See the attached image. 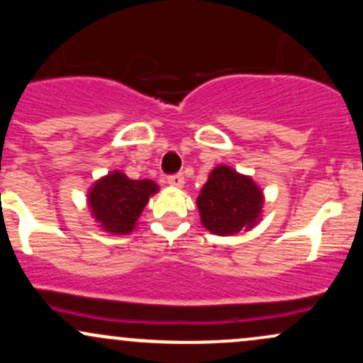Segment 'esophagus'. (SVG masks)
<instances>
[{
    "mask_svg": "<svg viewBox=\"0 0 363 363\" xmlns=\"http://www.w3.org/2000/svg\"><path fill=\"white\" fill-rule=\"evenodd\" d=\"M167 182L174 187H182L184 186V176L182 174H174V176L167 177Z\"/></svg>",
    "mask_w": 363,
    "mask_h": 363,
    "instance_id": "1",
    "label": "esophagus"
}]
</instances>
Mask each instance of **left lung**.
<instances>
[{"label":"left lung","mask_w":363,"mask_h":363,"mask_svg":"<svg viewBox=\"0 0 363 363\" xmlns=\"http://www.w3.org/2000/svg\"><path fill=\"white\" fill-rule=\"evenodd\" d=\"M199 216L213 235H235L251 230L261 220L264 194L251 176L239 174L228 165H216L201 187Z\"/></svg>","instance_id":"left-lung-1"}]
</instances>
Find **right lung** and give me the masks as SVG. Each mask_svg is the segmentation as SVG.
I'll use <instances>...</instances> for the list:
<instances>
[{
  "label": "right lung",
  "mask_w": 363,
  "mask_h": 363,
  "mask_svg": "<svg viewBox=\"0 0 363 363\" xmlns=\"http://www.w3.org/2000/svg\"><path fill=\"white\" fill-rule=\"evenodd\" d=\"M155 193H158L157 182L150 179L135 181L121 170H112L91 184L86 203L91 218L104 232L129 235L138 225L143 208Z\"/></svg>",
  "instance_id": "1"
}]
</instances>
